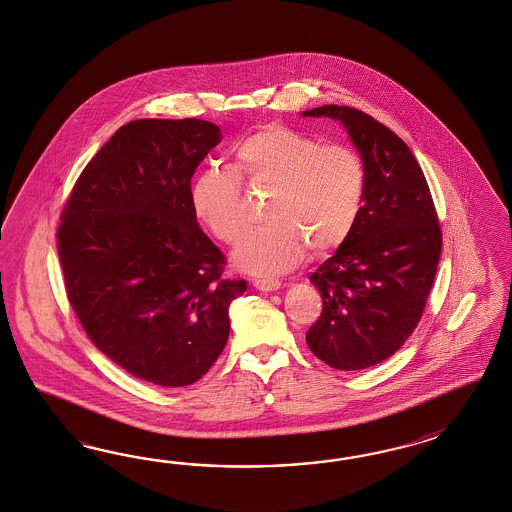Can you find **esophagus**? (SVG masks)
Wrapping results in <instances>:
<instances>
[{"instance_id":"obj_1","label":"esophagus","mask_w":512,"mask_h":512,"mask_svg":"<svg viewBox=\"0 0 512 512\" xmlns=\"http://www.w3.org/2000/svg\"><path fill=\"white\" fill-rule=\"evenodd\" d=\"M253 287L259 289V291H263V293H272V291H278L279 287H281V283L274 281V279H255V281H253Z\"/></svg>"}]
</instances>
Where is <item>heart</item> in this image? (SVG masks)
Returning a JSON list of instances; mask_svg holds the SVG:
<instances>
[{
    "label": "heart",
    "mask_w": 512,
    "mask_h": 512,
    "mask_svg": "<svg viewBox=\"0 0 512 512\" xmlns=\"http://www.w3.org/2000/svg\"><path fill=\"white\" fill-rule=\"evenodd\" d=\"M231 171L208 167L195 174L189 201L219 242L234 246L248 229L240 184L270 187L268 221L236 249V268L255 276L293 270L311 246L326 253L357 225L366 171L360 155L343 144H319L281 124L263 125L233 146Z\"/></svg>",
    "instance_id": "obj_1"
}]
</instances>
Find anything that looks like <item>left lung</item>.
I'll list each match as a JSON object with an SVG mask.
<instances>
[{"label":"left lung","instance_id":"8db88e82","mask_svg":"<svg viewBox=\"0 0 512 512\" xmlns=\"http://www.w3.org/2000/svg\"><path fill=\"white\" fill-rule=\"evenodd\" d=\"M302 116L340 122L366 171L355 229L310 276L323 313L306 341L330 368L355 372L392 357L419 325L441 255V229L419 161L362 110L325 105Z\"/></svg>","mask_w":512,"mask_h":512}]
</instances>
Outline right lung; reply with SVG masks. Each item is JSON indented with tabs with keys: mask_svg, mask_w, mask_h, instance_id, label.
Wrapping results in <instances>:
<instances>
[{
	"mask_svg": "<svg viewBox=\"0 0 512 512\" xmlns=\"http://www.w3.org/2000/svg\"><path fill=\"white\" fill-rule=\"evenodd\" d=\"M219 142V127L197 118L122 125L62 212L65 289L88 338L159 387H186L212 368L229 306L248 289L221 279L225 257L189 201L193 172Z\"/></svg>",
	"mask_w": 512,
	"mask_h": 512,
	"instance_id": "1",
	"label": "right lung"
}]
</instances>
